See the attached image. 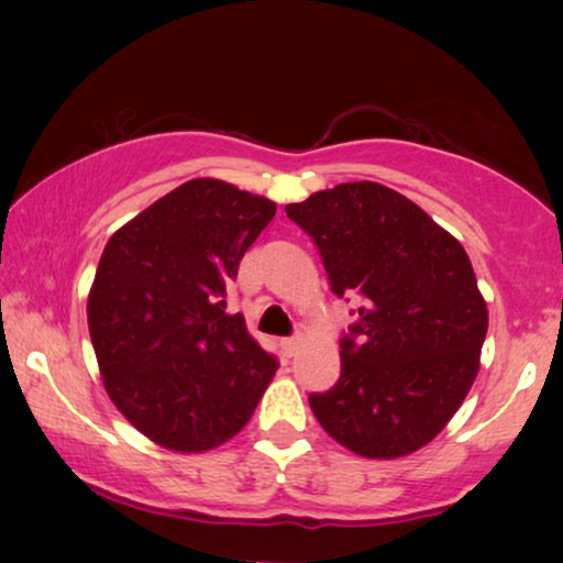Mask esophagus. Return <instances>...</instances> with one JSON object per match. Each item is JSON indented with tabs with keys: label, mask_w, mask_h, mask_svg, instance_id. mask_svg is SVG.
Listing matches in <instances>:
<instances>
[{
	"label": "esophagus",
	"mask_w": 563,
	"mask_h": 563,
	"mask_svg": "<svg viewBox=\"0 0 563 563\" xmlns=\"http://www.w3.org/2000/svg\"><path fill=\"white\" fill-rule=\"evenodd\" d=\"M299 338H282L279 341V345H282V351H284V356H295L297 353V349H299Z\"/></svg>",
	"instance_id": "34e87169"
}]
</instances>
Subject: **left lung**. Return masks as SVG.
I'll list each match as a JSON object with an SVG mask.
<instances>
[{
	"instance_id": "1",
	"label": "left lung",
	"mask_w": 563,
	"mask_h": 563,
	"mask_svg": "<svg viewBox=\"0 0 563 563\" xmlns=\"http://www.w3.org/2000/svg\"><path fill=\"white\" fill-rule=\"evenodd\" d=\"M287 214L320 249L335 295L361 299L341 379L310 395L314 418L358 456H410L449 426L479 374L489 314L464 245L376 181L314 191Z\"/></svg>"
}]
</instances>
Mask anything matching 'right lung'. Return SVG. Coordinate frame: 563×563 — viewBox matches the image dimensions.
Listing matches in <instances>:
<instances>
[{
  "mask_svg": "<svg viewBox=\"0 0 563 563\" xmlns=\"http://www.w3.org/2000/svg\"><path fill=\"white\" fill-rule=\"evenodd\" d=\"M274 214L272 199L191 179L104 245L87 302L99 374L130 426L168 451L241 433L279 368L225 310L228 282Z\"/></svg>",
  "mask_w": 563,
  "mask_h": 563,
  "instance_id": "right-lung-1",
  "label": "right lung"
}]
</instances>
